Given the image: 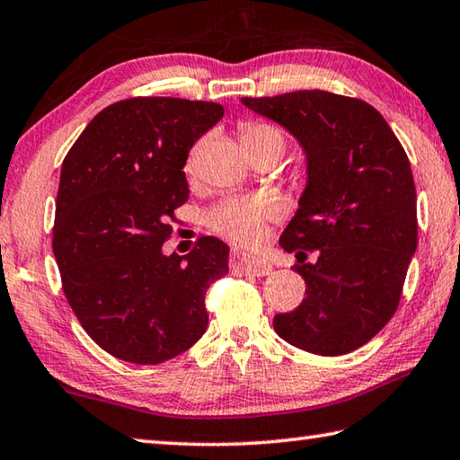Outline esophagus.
<instances>
[{"label": "esophagus", "instance_id": "esophagus-1", "mask_svg": "<svg viewBox=\"0 0 460 460\" xmlns=\"http://www.w3.org/2000/svg\"><path fill=\"white\" fill-rule=\"evenodd\" d=\"M231 267H233V271L253 275V277H265V275H269V271H271V265H269L267 261L259 259V257L243 255V253H239V251L231 255Z\"/></svg>", "mask_w": 460, "mask_h": 460}]
</instances>
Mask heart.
Returning <instances> with one entry per match:
<instances>
[{
  "mask_svg": "<svg viewBox=\"0 0 460 460\" xmlns=\"http://www.w3.org/2000/svg\"><path fill=\"white\" fill-rule=\"evenodd\" d=\"M241 141L243 143H261L271 141L283 151V137L277 129L269 128V125H245L241 129ZM191 167V164H189ZM275 205L265 199H229L215 207L209 213V225L227 237L241 245H251L255 243L261 233H263L265 219L273 217Z\"/></svg>",
  "mask_w": 460,
  "mask_h": 460,
  "instance_id": "obj_1",
  "label": "heart"
}]
</instances>
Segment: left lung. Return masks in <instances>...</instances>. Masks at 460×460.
<instances>
[{
	"label": "left lung",
	"mask_w": 460,
	"mask_h": 460,
	"mask_svg": "<svg viewBox=\"0 0 460 460\" xmlns=\"http://www.w3.org/2000/svg\"><path fill=\"white\" fill-rule=\"evenodd\" d=\"M241 103L293 135L307 181L287 225V253L307 296L277 314L275 332L307 353L337 357L368 343L397 311L417 251V193L407 153L383 115L361 99L321 89ZM307 257V255H305Z\"/></svg>",
	"instance_id": "left-lung-1"
}]
</instances>
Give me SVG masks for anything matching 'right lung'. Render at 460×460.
Instances as JSON below:
<instances>
[{"mask_svg": "<svg viewBox=\"0 0 460 460\" xmlns=\"http://www.w3.org/2000/svg\"><path fill=\"white\" fill-rule=\"evenodd\" d=\"M223 105L135 97L89 121L63 159L53 227L63 293L95 343L135 365L185 353L209 325L205 291L229 273V247L203 237L165 255L185 164Z\"/></svg>", "mask_w": 460, "mask_h": 460, "instance_id": "obj_1", "label": "right lung"}]
</instances>
